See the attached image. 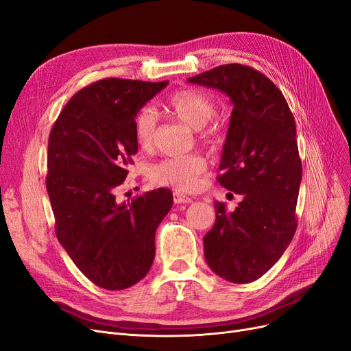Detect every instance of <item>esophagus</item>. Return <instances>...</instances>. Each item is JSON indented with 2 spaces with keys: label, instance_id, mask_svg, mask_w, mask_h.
<instances>
[{
  "label": "esophagus",
  "instance_id": "obj_1",
  "mask_svg": "<svg viewBox=\"0 0 351 351\" xmlns=\"http://www.w3.org/2000/svg\"><path fill=\"white\" fill-rule=\"evenodd\" d=\"M173 201L175 204H191L192 202V198L188 197V195H184L182 192H175L173 193Z\"/></svg>",
  "mask_w": 351,
  "mask_h": 351
}]
</instances>
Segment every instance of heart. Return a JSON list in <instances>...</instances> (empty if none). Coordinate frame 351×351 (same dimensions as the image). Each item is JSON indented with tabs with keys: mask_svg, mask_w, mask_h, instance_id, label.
Masks as SVG:
<instances>
[{
	"mask_svg": "<svg viewBox=\"0 0 351 351\" xmlns=\"http://www.w3.org/2000/svg\"><path fill=\"white\" fill-rule=\"evenodd\" d=\"M215 102L211 97L197 89H179L165 102V110L199 132L205 143H215L218 132L210 120L215 114ZM156 134V115L150 110H143L134 120V136L138 146L150 149ZM206 169L204 156L191 153L160 160L150 167L149 176L156 185L172 186L178 191H192L199 184Z\"/></svg>",
	"mask_w": 351,
	"mask_h": 351,
	"instance_id": "heart-1",
	"label": "heart"
}]
</instances>
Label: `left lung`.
<instances>
[{"mask_svg": "<svg viewBox=\"0 0 351 351\" xmlns=\"http://www.w3.org/2000/svg\"><path fill=\"white\" fill-rule=\"evenodd\" d=\"M188 82L219 89L232 102L217 179L243 199L232 213L215 202L204 254L219 278L249 283L279 261L298 226L302 163L293 115L267 76L240 63L221 64Z\"/></svg>", "mask_w": 351, "mask_h": 351, "instance_id": "obj_1", "label": "left lung"}]
</instances>
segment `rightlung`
Returning a JSON list of instances; mask_svg holds the SVG:
<instances>
[{"label":"right lung","instance_id":"1","mask_svg":"<svg viewBox=\"0 0 351 351\" xmlns=\"http://www.w3.org/2000/svg\"><path fill=\"white\" fill-rule=\"evenodd\" d=\"M169 84L107 77L68 101L51 128L46 188L59 243L98 287L121 291L147 275L154 234L172 192L154 189L120 202L117 189L137 153L134 120Z\"/></svg>","mask_w":351,"mask_h":351}]
</instances>
